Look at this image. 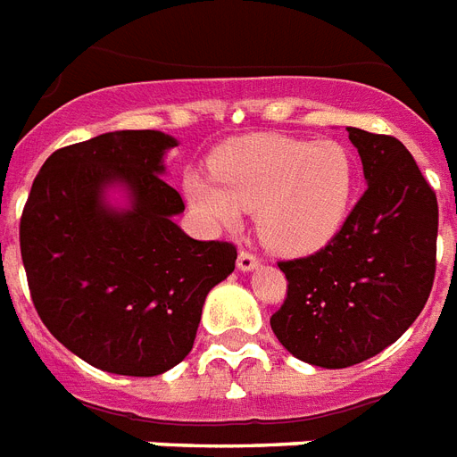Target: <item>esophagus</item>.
I'll return each mask as SVG.
<instances>
[{"label":"esophagus","mask_w":457,"mask_h":457,"mask_svg":"<svg viewBox=\"0 0 457 457\" xmlns=\"http://www.w3.org/2000/svg\"><path fill=\"white\" fill-rule=\"evenodd\" d=\"M258 258L253 253H248V251H241L239 258H237V267H239L241 272H253L255 267H258Z\"/></svg>","instance_id":"esophagus-1"}]
</instances>
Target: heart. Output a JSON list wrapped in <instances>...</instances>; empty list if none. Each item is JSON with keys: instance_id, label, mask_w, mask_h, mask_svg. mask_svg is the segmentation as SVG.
I'll use <instances>...</instances> for the list:
<instances>
[{"instance_id": "heart-1", "label": "heart", "mask_w": 457, "mask_h": 457, "mask_svg": "<svg viewBox=\"0 0 457 457\" xmlns=\"http://www.w3.org/2000/svg\"><path fill=\"white\" fill-rule=\"evenodd\" d=\"M357 159L337 140L251 136L225 145L211 173H185L192 209L218 228H239L258 211V232L281 253H310L333 239L350 216Z\"/></svg>"}]
</instances>
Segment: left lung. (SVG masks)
<instances>
[{
  "label": "left lung",
  "instance_id": "obj_1",
  "mask_svg": "<svg viewBox=\"0 0 457 457\" xmlns=\"http://www.w3.org/2000/svg\"><path fill=\"white\" fill-rule=\"evenodd\" d=\"M366 192L321 251L279 262L288 293L270 319L300 361L347 369L406 333L432 291L436 195L411 152L392 136L347 126Z\"/></svg>",
  "mask_w": 457,
  "mask_h": 457
}]
</instances>
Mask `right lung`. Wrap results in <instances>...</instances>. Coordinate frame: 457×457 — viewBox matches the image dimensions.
<instances>
[{"mask_svg":"<svg viewBox=\"0 0 457 457\" xmlns=\"http://www.w3.org/2000/svg\"><path fill=\"white\" fill-rule=\"evenodd\" d=\"M176 145L162 131H112L55 150L21 218L37 314L107 373L152 378L183 361L204 300L235 272L232 244L196 241L173 220L185 204L162 176Z\"/></svg>","mask_w":457,"mask_h":457,"instance_id":"1","label":"right lung"}]
</instances>
